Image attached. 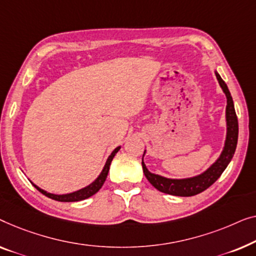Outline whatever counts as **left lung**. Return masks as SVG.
Masks as SVG:
<instances>
[{"label": "left lung", "instance_id": "8db88e82", "mask_svg": "<svg viewBox=\"0 0 256 256\" xmlns=\"http://www.w3.org/2000/svg\"><path fill=\"white\" fill-rule=\"evenodd\" d=\"M216 76L220 84L222 92H225L226 98H228V106H226V126H228V133H226V140L224 150L214 164H211L206 170L202 174L194 176L188 178H167L158 174H153L146 168L142 160V170L146 178L148 180L150 184L161 192L168 194V195L189 197L195 196L208 186L214 184L217 180L220 178L222 172L225 170L228 164L231 162L233 156H234L236 142H238V133H239V126H238V118L234 109V104L228 86L217 72ZM145 154V152H144Z\"/></svg>", "mask_w": 256, "mask_h": 256}]
</instances>
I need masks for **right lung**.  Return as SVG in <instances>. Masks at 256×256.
Returning a JSON list of instances; mask_svg holds the SVG:
<instances>
[{
	"instance_id": "1",
	"label": "right lung",
	"mask_w": 256,
	"mask_h": 256,
	"mask_svg": "<svg viewBox=\"0 0 256 256\" xmlns=\"http://www.w3.org/2000/svg\"><path fill=\"white\" fill-rule=\"evenodd\" d=\"M120 150V146L116 147L112 150V153L110 154L109 158H108L106 164H104L103 167V170L100 172V174L98 175V178H97L95 181L90 184L84 186V188H82L80 190H78V192H70V194H64V195H56V194H51V192H45V190H42L39 188L34 184V183H32L34 186L37 190H39L42 195L48 196V198H52L54 200H59V202H78V200H86V198H89V197H92V195H95V194L98 192V190L102 188V186L104 184V182H106V176H108V172H109V169H110V164H111V161H112L114 156H116V153L118 150Z\"/></svg>"
}]
</instances>
